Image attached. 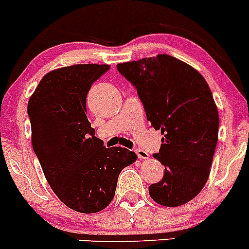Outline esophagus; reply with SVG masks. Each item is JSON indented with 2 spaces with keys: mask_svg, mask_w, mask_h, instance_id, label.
<instances>
[{
  "mask_svg": "<svg viewBox=\"0 0 249 249\" xmlns=\"http://www.w3.org/2000/svg\"><path fill=\"white\" fill-rule=\"evenodd\" d=\"M135 152H136V155H138V157L140 160H147L148 157H150L148 152H146V151L141 150V148H138V150H136Z\"/></svg>",
  "mask_w": 249,
  "mask_h": 249,
  "instance_id": "obj_1",
  "label": "esophagus"
}]
</instances>
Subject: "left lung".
Returning <instances> with one entry per match:
<instances>
[{
    "mask_svg": "<svg viewBox=\"0 0 249 249\" xmlns=\"http://www.w3.org/2000/svg\"><path fill=\"white\" fill-rule=\"evenodd\" d=\"M135 86L162 143L153 157L164 166L162 180L148 188L160 205L174 208L194 199L210 174L219 139V113L205 78L194 67L160 54L118 64Z\"/></svg>",
    "mask_w": 249,
    "mask_h": 249,
    "instance_id": "left-lung-1",
    "label": "left lung"
}]
</instances>
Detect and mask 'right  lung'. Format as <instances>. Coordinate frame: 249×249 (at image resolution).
<instances>
[{
    "label": "right lung",
    "instance_id": "add662e5",
    "mask_svg": "<svg viewBox=\"0 0 249 249\" xmlns=\"http://www.w3.org/2000/svg\"><path fill=\"white\" fill-rule=\"evenodd\" d=\"M109 65L80 64L48 72L28 102L32 145L57 198L93 213L110 204L123 168L138 160L124 147L106 148L87 119L90 86Z\"/></svg>",
    "mask_w": 249,
    "mask_h": 249
}]
</instances>
